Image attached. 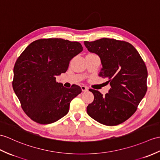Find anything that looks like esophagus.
<instances>
[{
    "mask_svg": "<svg viewBox=\"0 0 160 160\" xmlns=\"http://www.w3.org/2000/svg\"><path fill=\"white\" fill-rule=\"evenodd\" d=\"M81 89H82V91H88V88L87 87L84 86V85L81 86Z\"/></svg>",
    "mask_w": 160,
    "mask_h": 160,
    "instance_id": "1",
    "label": "esophagus"
}]
</instances>
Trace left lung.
I'll return each mask as SVG.
<instances>
[{
    "instance_id": "8db88e82",
    "label": "left lung",
    "mask_w": 160,
    "mask_h": 160,
    "mask_svg": "<svg viewBox=\"0 0 160 160\" xmlns=\"http://www.w3.org/2000/svg\"><path fill=\"white\" fill-rule=\"evenodd\" d=\"M92 53L98 54L102 65L99 76L108 80V92L103 96L90 89L94 100L87 108L88 114L103 125L123 122L136 112L147 90V69L132 44L123 41L102 38L84 42Z\"/></svg>"
}]
</instances>
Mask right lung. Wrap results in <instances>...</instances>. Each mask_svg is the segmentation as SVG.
I'll return each instance as SVG.
<instances>
[{"instance_id":"right-lung-1","label":"right lung","mask_w":160,"mask_h":160,"mask_svg":"<svg viewBox=\"0 0 160 160\" xmlns=\"http://www.w3.org/2000/svg\"><path fill=\"white\" fill-rule=\"evenodd\" d=\"M83 50L81 44L60 38L38 39L26 48L15 63L13 91L27 116L40 124L57 121L68 113L72 100L82 92L56 82L70 61Z\"/></svg>"}]
</instances>
